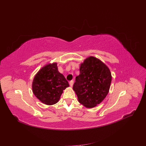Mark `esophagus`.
Here are the masks:
<instances>
[{
	"mask_svg": "<svg viewBox=\"0 0 146 146\" xmlns=\"http://www.w3.org/2000/svg\"><path fill=\"white\" fill-rule=\"evenodd\" d=\"M73 84H74V81H73V80H70V81L69 82V85H70V86H73Z\"/></svg>",
	"mask_w": 146,
	"mask_h": 146,
	"instance_id": "34e87169",
	"label": "esophagus"
}]
</instances>
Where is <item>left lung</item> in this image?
Masks as SVG:
<instances>
[{"label":"left lung","mask_w":146,"mask_h":146,"mask_svg":"<svg viewBox=\"0 0 146 146\" xmlns=\"http://www.w3.org/2000/svg\"><path fill=\"white\" fill-rule=\"evenodd\" d=\"M111 75L108 68L93 56L86 58L80 68V75L76 77L73 90L78 102L87 108L99 104L108 93Z\"/></svg>","instance_id":"8db88e82"}]
</instances>
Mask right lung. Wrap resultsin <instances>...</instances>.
<instances>
[{"label": "right lung", "instance_id": "1", "mask_svg": "<svg viewBox=\"0 0 146 146\" xmlns=\"http://www.w3.org/2000/svg\"><path fill=\"white\" fill-rule=\"evenodd\" d=\"M69 86L63 75L58 72L56 63H52L45 66L36 74L32 90L39 100L50 105L58 102L63 90Z\"/></svg>", "mask_w": 146, "mask_h": 146}]
</instances>
